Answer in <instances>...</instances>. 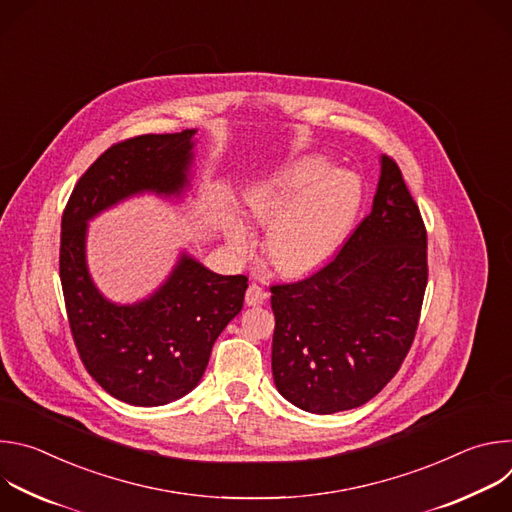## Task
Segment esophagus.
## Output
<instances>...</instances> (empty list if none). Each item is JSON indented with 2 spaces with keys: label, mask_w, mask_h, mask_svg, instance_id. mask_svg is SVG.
Returning a JSON list of instances; mask_svg holds the SVG:
<instances>
[{
  "label": "esophagus",
  "mask_w": 512,
  "mask_h": 512,
  "mask_svg": "<svg viewBox=\"0 0 512 512\" xmlns=\"http://www.w3.org/2000/svg\"><path fill=\"white\" fill-rule=\"evenodd\" d=\"M265 300H267V291H265L261 285L251 283V285L247 287V294H245L247 306H261Z\"/></svg>",
  "instance_id": "34e87169"
}]
</instances>
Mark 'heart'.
<instances>
[{"instance_id":"heart-1","label":"heart","mask_w":512,"mask_h":512,"mask_svg":"<svg viewBox=\"0 0 512 512\" xmlns=\"http://www.w3.org/2000/svg\"><path fill=\"white\" fill-rule=\"evenodd\" d=\"M362 202L360 180L346 170H330L316 156H304L251 184L243 194L247 221L267 229V261L283 275H308L326 265L344 243ZM227 239L237 255H247L253 235L231 221Z\"/></svg>"}]
</instances>
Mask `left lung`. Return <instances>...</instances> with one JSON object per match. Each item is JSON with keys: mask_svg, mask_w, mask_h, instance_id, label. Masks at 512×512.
Instances as JSON below:
<instances>
[{"mask_svg": "<svg viewBox=\"0 0 512 512\" xmlns=\"http://www.w3.org/2000/svg\"><path fill=\"white\" fill-rule=\"evenodd\" d=\"M427 285V231L397 162L381 156L373 210L302 281L271 285L277 391L310 413L371 401L413 344Z\"/></svg>", "mask_w": 512, "mask_h": 512, "instance_id": "left-lung-1", "label": "left lung"}]
</instances>
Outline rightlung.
Returning a JSON list of instances; mask_svg holds the SVG:
<instances>
[{"instance_id": "add662e5", "label": "right lung", "mask_w": 512, "mask_h": 512, "mask_svg": "<svg viewBox=\"0 0 512 512\" xmlns=\"http://www.w3.org/2000/svg\"><path fill=\"white\" fill-rule=\"evenodd\" d=\"M194 133H148L111 145L79 178L62 214L60 283L75 346L109 395L137 407L166 405L200 383L214 340L243 308L247 277L218 275L182 253L148 300L117 306L89 275L87 223L133 194L180 196Z\"/></svg>"}]
</instances>
